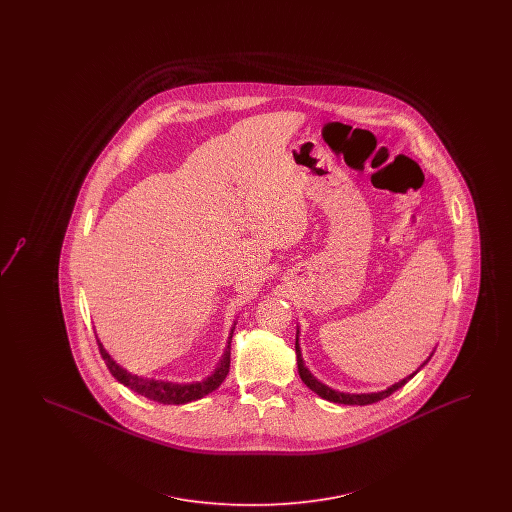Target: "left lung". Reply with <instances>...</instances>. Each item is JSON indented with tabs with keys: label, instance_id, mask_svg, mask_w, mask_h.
I'll return each mask as SVG.
<instances>
[{
	"label": "left lung",
	"instance_id": "8db88e82",
	"mask_svg": "<svg viewBox=\"0 0 512 512\" xmlns=\"http://www.w3.org/2000/svg\"><path fill=\"white\" fill-rule=\"evenodd\" d=\"M297 334H299V330H297ZM295 355H297V370H299V376H301V380L305 382V386L309 388V390L315 391L317 395H320L322 399H326V401H332V403H341V405H370V403H376V401H382V399H386V397H390L393 391L399 390V388H403L411 378H413L414 374L422 368V366L426 365L430 359H432V355L420 365V368L413 372L411 376H407V378H403L401 382H397V384H393L390 386L388 390L384 391H376V393H343V391L332 390V388H328V386H324L322 382H318L317 378L309 372V368L305 366L303 363V357H301V349H299V341H295Z\"/></svg>",
	"mask_w": 512,
	"mask_h": 512
}]
</instances>
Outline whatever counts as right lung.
<instances>
[{
	"mask_svg": "<svg viewBox=\"0 0 512 512\" xmlns=\"http://www.w3.org/2000/svg\"><path fill=\"white\" fill-rule=\"evenodd\" d=\"M234 326L230 330L226 351L220 359L219 366L215 368V372L211 376H207L205 380L194 382V384H174V382H167V380H155V378H144V376H138V374H130L128 370H124L121 365H117L111 359V355L105 351L103 343L98 340L99 353H101L105 365L109 368V372L121 382L122 386L144 395L151 401L163 403V405H184V403L197 401V399L209 395L211 391L217 390L220 384L224 382V378L230 370V341H232V334H234Z\"/></svg>",
	"mask_w": 512,
	"mask_h": 512,
	"instance_id": "right-lung-1",
	"label": "right lung"
}]
</instances>
